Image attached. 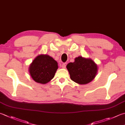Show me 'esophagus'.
Listing matches in <instances>:
<instances>
[{
  "instance_id": "34e87169",
  "label": "esophagus",
  "mask_w": 125,
  "mask_h": 125,
  "mask_svg": "<svg viewBox=\"0 0 125 125\" xmlns=\"http://www.w3.org/2000/svg\"><path fill=\"white\" fill-rule=\"evenodd\" d=\"M61 66H62L63 69H65L66 67V63H62V65H61Z\"/></svg>"
}]
</instances>
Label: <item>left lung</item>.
Here are the masks:
<instances>
[{"label":"left lung","instance_id":"8db88e82","mask_svg":"<svg viewBox=\"0 0 125 125\" xmlns=\"http://www.w3.org/2000/svg\"><path fill=\"white\" fill-rule=\"evenodd\" d=\"M71 80L79 84L89 83L93 80L97 71V66L90 59L82 56L75 59L74 62L66 66Z\"/></svg>","mask_w":125,"mask_h":125}]
</instances>
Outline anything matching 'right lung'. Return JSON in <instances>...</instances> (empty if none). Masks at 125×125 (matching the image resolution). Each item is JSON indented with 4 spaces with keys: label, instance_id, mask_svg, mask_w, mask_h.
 <instances>
[{
    "label": "right lung",
    "instance_id": "right-lung-1",
    "mask_svg": "<svg viewBox=\"0 0 125 125\" xmlns=\"http://www.w3.org/2000/svg\"><path fill=\"white\" fill-rule=\"evenodd\" d=\"M58 68V63L48 55H40L29 67L30 76L37 83L46 84L54 77Z\"/></svg>",
    "mask_w": 125,
    "mask_h": 125
}]
</instances>
